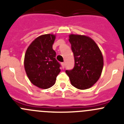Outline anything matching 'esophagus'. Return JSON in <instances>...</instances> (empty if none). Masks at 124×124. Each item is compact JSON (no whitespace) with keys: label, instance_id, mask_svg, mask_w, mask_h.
<instances>
[{"label":"esophagus","instance_id":"1","mask_svg":"<svg viewBox=\"0 0 124 124\" xmlns=\"http://www.w3.org/2000/svg\"><path fill=\"white\" fill-rule=\"evenodd\" d=\"M61 66H62V68H64V66H65L64 65V63H61Z\"/></svg>","mask_w":124,"mask_h":124}]
</instances>
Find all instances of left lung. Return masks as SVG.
Listing matches in <instances>:
<instances>
[{
  "instance_id": "8db88e82",
  "label": "left lung",
  "mask_w": 124,
  "mask_h": 124,
  "mask_svg": "<svg viewBox=\"0 0 124 124\" xmlns=\"http://www.w3.org/2000/svg\"><path fill=\"white\" fill-rule=\"evenodd\" d=\"M69 37L74 66L73 70H66V73L76 88H90L101 75L104 65L101 51L95 41L87 36L71 34Z\"/></svg>"
}]
</instances>
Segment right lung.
Wrapping results in <instances>:
<instances>
[{"label": "right lung", "mask_w": 124, "mask_h": 124, "mask_svg": "<svg viewBox=\"0 0 124 124\" xmlns=\"http://www.w3.org/2000/svg\"><path fill=\"white\" fill-rule=\"evenodd\" d=\"M55 35L46 34L37 37L25 53L24 67L28 79L33 85L48 89L54 84L61 66L53 50Z\"/></svg>", "instance_id": "1"}]
</instances>
